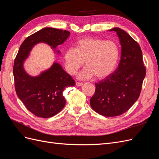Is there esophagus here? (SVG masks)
I'll return each instance as SVG.
<instances>
[{
    "label": "esophagus",
    "mask_w": 159,
    "mask_h": 159,
    "mask_svg": "<svg viewBox=\"0 0 159 159\" xmlns=\"http://www.w3.org/2000/svg\"><path fill=\"white\" fill-rule=\"evenodd\" d=\"M75 85H76V86H78V87H80V86L83 85V84L82 83H80V82H76Z\"/></svg>",
    "instance_id": "esophagus-1"
}]
</instances>
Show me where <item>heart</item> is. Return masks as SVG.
<instances>
[{
    "instance_id": "1",
    "label": "heart",
    "mask_w": 159,
    "mask_h": 159,
    "mask_svg": "<svg viewBox=\"0 0 159 159\" xmlns=\"http://www.w3.org/2000/svg\"><path fill=\"white\" fill-rule=\"evenodd\" d=\"M119 49L113 41L85 38L79 40L75 48H70L64 55L65 68L68 74L74 75L85 61V68L78 75L81 80L106 78L117 65Z\"/></svg>"
}]
</instances>
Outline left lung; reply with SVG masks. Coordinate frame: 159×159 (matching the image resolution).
I'll list each match as a JSON object with an SVG mask.
<instances>
[{
    "instance_id": "obj_1",
    "label": "left lung",
    "mask_w": 159,
    "mask_h": 159,
    "mask_svg": "<svg viewBox=\"0 0 159 159\" xmlns=\"http://www.w3.org/2000/svg\"><path fill=\"white\" fill-rule=\"evenodd\" d=\"M109 30L117 33L121 46V60L114 73L95 83L90 105L103 116L115 117L126 112L138 99L146 69L138 43L121 28Z\"/></svg>"
}]
</instances>
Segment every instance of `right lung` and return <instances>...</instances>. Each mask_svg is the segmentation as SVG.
I'll list each match as a JSON object with an SVG mask.
<instances>
[{"label": "right lung", "mask_w": 159, "mask_h": 159, "mask_svg": "<svg viewBox=\"0 0 159 159\" xmlns=\"http://www.w3.org/2000/svg\"><path fill=\"white\" fill-rule=\"evenodd\" d=\"M70 35L67 30L42 28L26 38L14 60L13 75L16 94L27 109L38 117L49 118L58 113L66 104L63 91L66 87L74 86L75 81L57 62L36 76L27 73L24 63L39 43L47 44L60 54V51L56 50L57 46L63 44Z\"/></svg>", "instance_id": "1"}]
</instances>
